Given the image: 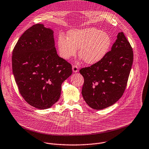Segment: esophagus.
I'll list each match as a JSON object with an SVG mask.
<instances>
[{
    "mask_svg": "<svg viewBox=\"0 0 149 149\" xmlns=\"http://www.w3.org/2000/svg\"><path fill=\"white\" fill-rule=\"evenodd\" d=\"M78 71V67L76 66V65H73L72 66V71L75 73V72H77Z\"/></svg>",
    "mask_w": 149,
    "mask_h": 149,
    "instance_id": "1",
    "label": "esophagus"
}]
</instances>
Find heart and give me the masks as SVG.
Here are the masks:
<instances>
[{
  "label": "heart",
  "instance_id": "obj_1",
  "mask_svg": "<svg viewBox=\"0 0 149 149\" xmlns=\"http://www.w3.org/2000/svg\"><path fill=\"white\" fill-rule=\"evenodd\" d=\"M111 45L109 35L95 27L74 29L67 33V38L60 35L57 39L60 56L69 60L77 54L86 64L93 65L101 61Z\"/></svg>",
  "mask_w": 149,
  "mask_h": 149
}]
</instances>
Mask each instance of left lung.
<instances>
[{
  "label": "left lung",
  "instance_id": "obj_1",
  "mask_svg": "<svg viewBox=\"0 0 149 149\" xmlns=\"http://www.w3.org/2000/svg\"><path fill=\"white\" fill-rule=\"evenodd\" d=\"M134 60L132 48L123 32H119L111 50L99 62L83 68V98L95 110H102L116 103L127 86Z\"/></svg>",
  "mask_w": 149,
  "mask_h": 149
}]
</instances>
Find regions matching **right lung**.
Instances as JSON below:
<instances>
[{"label":"right lung","mask_w":149,"mask_h":149,"mask_svg":"<svg viewBox=\"0 0 149 149\" xmlns=\"http://www.w3.org/2000/svg\"><path fill=\"white\" fill-rule=\"evenodd\" d=\"M54 31L36 24L19 38L12 54V70L19 92L31 106L50 108L59 99L61 84L72 74V66L60 57Z\"/></svg>","instance_id":"1"}]
</instances>
